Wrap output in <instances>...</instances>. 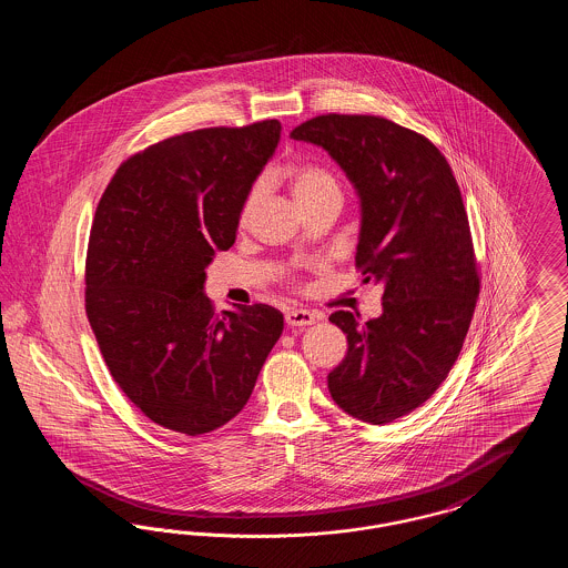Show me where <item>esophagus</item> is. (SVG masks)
I'll use <instances>...</instances> for the list:
<instances>
[{
  "label": "esophagus",
  "mask_w": 568,
  "mask_h": 568,
  "mask_svg": "<svg viewBox=\"0 0 568 568\" xmlns=\"http://www.w3.org/2000/svg\"><path fill=\"white\" fill-rule=\"evenodd\" d=\"M285 322H287V325H292V327L311 325L317 322V315H315V313H311V311H306V308H292V311H287Z\"/></svg>",
  "instance_id": "34e87169"
}]
</instances>
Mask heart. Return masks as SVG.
<instances>
[{"label":"heart","instance_id":"1","mask_svg":"<svg viewBox=\"0 0 568 568\" xmlns=\"http://www.w3.org/2000/svg\"><path fill=\"white\" fill-rule=\"evenodd\" d=\"M290 185H292V193L296 197L297 204H306L315 197H320L325 191H338V183L332 176V172L317 165V163H297L290 170ZM264 191V183L257 181L251 190L246 191L244 195L243 206H241V221H246L251 213L255 211L260 197Z\"/></svg>","mask_w":568,"mask_h":568}]
</instances>
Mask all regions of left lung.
Listing matches in <instances>:
<instances>
[{"mask_svg":"<svg viewBox=\"0 0 568 568\" xmlns=\"http://www.w3.org/2000/svg\"><path fill=\"white\" fill-rule=\"evenodd\" d=\"M294 140L324 146L362 204L355 266L381 281L383 313L329 322L347 355L327 375L334 403L368 424L424 405L456 364L479 296V272L456 176L426 135L375 114H320Z\"/></svg>","mask_w":568,"mask_h":568,"instance_id":"left-lung-1","label":"left lung"}]
</instances>
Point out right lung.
<instances>
[{
  "label": "right lung",
  "instance_id": "right-lung-1",
  "mask_svg": "<svg viewBox=\"0 0 568 568\" xmlns=\"http://www.w3.org/2000/svg\"><path fill=\"white\" fill-rule=\"evenodd\" d=\"M278 138L276 119L165 138L121 163L93 216L89 324L123 394L172 433H213L236 417L283 332L274 306L216 315L202 292Z\"/></svg>",
  "mask_w": 568,
  "mask_h": 568
}]
</instances>
